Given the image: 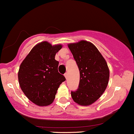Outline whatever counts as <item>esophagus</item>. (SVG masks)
I'll return each mask as SVG.
<instances>
[{
  "mask_svg": "<svg viewBox=\"0 0 134 134\" xmlns=\"http://www.w3.org/2000/svg\"><path fill=\"white\" fill-rule=\"evenodd\" d=\"M64 76H65V77L66 79H67V78H68V74H67V72H66V73H65Z\"/></svg>",
  "mask_w": 134,
  "mask_h": 134,
  "instance_id": "1",
  "label": "esophagus"
}]
</instances>
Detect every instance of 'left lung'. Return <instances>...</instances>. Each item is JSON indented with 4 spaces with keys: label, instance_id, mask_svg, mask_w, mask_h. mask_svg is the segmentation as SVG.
<instances>
[{
    "label": "left lung",
    "instance_id": "8db88e82",
    "mask_svg": "<svg viewBox=\"0 0 134 134\" xmlns=\"http://www.w3.org/2000/svg\"><path fill=\"white\" fill-rule=\"evenodd\" d=\"M80 71L78 88L71 91L75 102L88 106L104 92L109 77L107 63L97 47L91 43L81 41L68 45Z\"/></svg>",
    "mask_w": 134,
    "mask_h": 134
}]
</instances>
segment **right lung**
<instances>
[{"label": "right lung", "mask_w": 134, "mask_h": 134, "mask_svg": "<svg viewBox=\"0 0 134 134\" xmlns=\"http://www.w3.org/2000/svg\"><path fill=\"white\" fill-rule=\"evenodd\" d=\"M61 44L52 46L43 41L35 46L20 65V87L30 100L38 106H48L54 100L59 85L65 80L59 73L55 55Z\"/></svg>", "instance_id": "obj_1"}]
</instances>
